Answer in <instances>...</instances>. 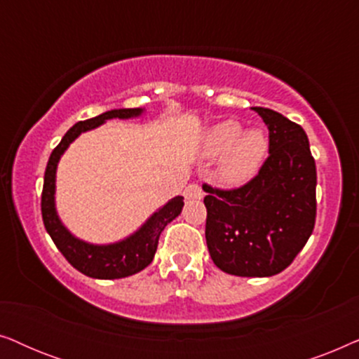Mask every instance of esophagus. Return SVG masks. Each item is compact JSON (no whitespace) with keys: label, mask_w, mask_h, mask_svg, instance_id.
I'll return each mask as SVG.
<instances>
[{"label":"esophagus","mask_w":359,"mask_h":359,"mask_svg":"<svg viewBox=\"0 0 359 359\" xmlns=\"http://www.w3.org/2000/svg\"><path fill=\"white\" fill-rule=\"evenodd\" d=\"M186 199H203L204 198V191L201 189L199 184H189L184 191Z\"/></svg>","instance_id":"esophagus-1"}]
</instances>
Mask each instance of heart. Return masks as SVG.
Listing matches in <instances>:
<instances>
[{"mask_svg":"<svg viewBox=\"0 0 359 359\" xmlns=\"http://www.w3.org/2000/svg\"><path fill=\"white\" fill-rule=\"evenodd\" d=\"M203 154L219 158L217 176L224 184L240 186L258 175L268 154V137L262 129H248L237 121H222L205 129Z\"/></svg>","mask_w":359,"mask_h":359,"instance_id":"heart-1","label":"heart"}]
</instances>
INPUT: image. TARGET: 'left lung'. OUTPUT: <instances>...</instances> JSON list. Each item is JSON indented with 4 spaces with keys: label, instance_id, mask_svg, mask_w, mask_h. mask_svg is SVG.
Wrapping results in <instances>:
<instances>
[{
    "label": "left lung",
    "instance_id": "obj_1",
    "mask_svg": "<svg viewBox=\"0 0 359 359\" xmlns=\"http://www.w3.org/2000/svg\"><path fill=\"white\" fill-rule=\"evenodd\" d=\"M269 130V156L242 188L208 186L205 242L215 266L242 278L286 269L316 225L317 170L301 126L266 107H253Z\"/></svg>",
    "mask_w": 359,
    "mask_h": 359
}]
</instances>
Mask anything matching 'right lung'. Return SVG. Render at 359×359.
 I'll list each match as a JSON object with an SVG mask.
<instances>
[{
	"label": "right lung",
	"mask_w": 359,
	"mask_h": 359,
	"mask_svg": "<svg viewBox=\"0 0 359 359\" xmlns=\"http://www.w3.org/2000/svg\"><path fill=\"white\" fill-rule=\"evenodd\" d=\"M145 109L134 107V109H111L93 119L76 122L70 130L63 135L60 144L53 149L48 158L46 176H43L42 189V219L47 233L50 235L53 243L67 258V262L76 268L78 271L95 279H121L132 276L149 266L155 257L158 247L160 233L171 220L178 217L183 210V196H176L168 203L150 215L145 224L135 230L134 233L119 242L96 245L88 243L78 238L62 224L55 208V178L57 166L60 156L70 147L73 140L83 132L96 129L109 119H134L144 114Z\"/></svg>",
	"instance_id": "right-lung-1"
}]
</instances>
